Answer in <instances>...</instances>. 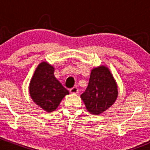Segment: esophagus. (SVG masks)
<instances>
[{"mask_svg": "<svg viewBox=\"0 0 150 150\" xmlns=\"http://www.w3.org/2000/svg\"><path fill=\"white\" fill-rule=\"evenodd\" d=\"M69 92H70L71 93L75 94V93H77L78 92V88L77 87H73L72 88L69 89Z\"/></svg>", "mask_w": 150, "mask_h": 150, "instance_id": "1", "label": "esophagus"}]
</instances>
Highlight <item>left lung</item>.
I'll return each instance as SVG.
<instances>
[{
	"label": "left lung",
	"mask_w": 150,
	"mask_h": 150,
	"mask_svg": "<svg viewBox=\"0 0 150 150\" xmlns=\"http://www.w3.org/2000/svg\"><path fill=\"white\" fill-rule=\"evenodd\" d=\"M118 96L117 85L107 67L92 69L88 86L81 95L86 110L91 114H102L115 102Z\"/></svg>",
	"instance_id": "obj_1"
}]
</instances>
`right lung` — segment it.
I'll return each instance as SVG.
<instances>
[{
	"label": "right lung",
	"mask_w": 150,
	"mask_h": 150,
	"mask_svg": "<svg viewBox=\"0 0 150 150\" xmlns=\"http://www.w3.org/2000/svg\"><path fill=\"white\" fill-rule=\"evenodd\" d=\"M31 99L47 112L57 110L69 91L54 76V67L47 62H42L35 70L29 84Z\"/></svg>",
	"instance_id": "obj_1"
}]
</instances>
